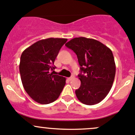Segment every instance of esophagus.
Wrapping results in <instances>:
<instances>
[{"mask_svg":"<svg viewBox=\"0 0 135 135\" xmlns=\"http://www.w3.org/2000/svg\"><path fill=\"white\" fill-rule=\"evenodd\" d=\"M73 79H74V76L72 75V76H71L70 77H69V78H68V80H69V81H71V80Z\"/></svg>","mask_w":135,"mask_h":135,"instance_id":"34e87169","label":"esophagus"}]
</instances>
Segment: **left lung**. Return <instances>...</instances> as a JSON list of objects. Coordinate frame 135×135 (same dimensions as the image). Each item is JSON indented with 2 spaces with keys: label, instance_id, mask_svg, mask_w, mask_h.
Masks as SVG:
<instances>
[{
  "label": "left lung",
  "instance_id": "1",
  "mask_svg": "<svg viewBox=\"0 0 135 135\" xmlns=\"http://www.w3.org/2000/svg\"><path fill=\"white\" fill-rule=\"evenodd\" d=\"M77 55L81 86L75 90L79 100L86 105L100 102L112 86L115 64L112 50L100 41L77 37L66 44Z\"/></svg>",
  "mask_w": 135,
  "mask_h": 135
}]
</instances>
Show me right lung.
<instances>
[{
	"label": "right lung",
	"mask_w": 135,
	"mask_h": 135,
	"mask_svg": "<svg viewBox=\"0 0 135 135\" xmlns=\"http://www.w3.org/2000/svg\"><path fill=\"white\" fill-rule=\"evenodd\" d=\"M67 38H49L33 44L22 52L20 73L24 89L41 104L54 102L59 97L66 78L54 75L56 58Z\"/></svg>",
	"instance_id": "obj_1"
}]
</instances>
